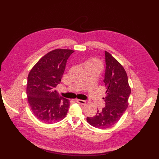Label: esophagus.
<instances>
[{"mask_svg":"<svg viewBox=\"0 0 159 159\" xmlns=\"http://www.w3.org/2000/svg\"><path fill=\"white\" fill-rule=\"evenodd\" d=\"M76 101L78 103H80L81 104H85L86 103V101L84 100H82V99H76Z\"/></svg>","mask_w":159,"mask_h":159,"instance_id":"esophagus-1","label":"esophagus"}]
</instances>
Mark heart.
<instances>
[{
	"mask_svg": "<svg viewBox=\"0 0 159 159\" xmlns=\"http://www.w3.org/2000/svg\"><path fill=\"white\" fill-rule=\"evenodd\" d=\"M87 64L97 65H99V66H101V63H100V62H99V61H98V60H92V61H88L87 62L86 65H87Z\"/></svg>",
	"mask_w": 159,
	"mask_h": 159,
	"instance_id": "obj_1",
	"label": "heart"
}]
</instances>
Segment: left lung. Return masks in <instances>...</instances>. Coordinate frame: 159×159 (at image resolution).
Segmentation results:
<instances>
[{
  "label": "left lung",
  "instance_id": "obj_1",
  "mask_svg": "<svg viewBox=\"0 0 159 159\" xmlns=\"http://www.w3.org/2000/svg\"><path fill=\"white\" fill-rule=\"evenodd\" d=\"M106 69L103 80L106 87L105 106L98 111L93 117H87L89 125L106 129L115 125L121 118L128 106L131 89L126 72L123 66L110 53L105 51Z\"/></svg>",
  "mask_w": 159,
  "mask_h": 159
}]
</instances>
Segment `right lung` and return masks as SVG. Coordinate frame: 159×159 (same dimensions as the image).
<instances>
[{
	"instance_id": "add662e5",
	"label": "right lung",
	"mask_w": 159,
	"mask_h": 159,
	"mask_svg": "<svg viewBox=\"0 0 159 159\" xmlns=\"http://www.w3.org/2000/svg\"><path fill=\"white\" fill-rule=\"evenodd\" d=\"M74 52L66 49L53 50L43 57L28 75V102L35 117L43 123L58 122L69 111V99L60 96L55 89L60 83L66 61Z\"/></svg>"
}]
</instances>
